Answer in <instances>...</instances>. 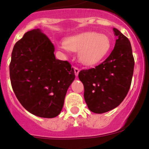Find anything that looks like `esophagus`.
Returning <instances> with one entry per match:
<instances>
[{
  "instance_id": "34e87169",
  "label": "esophagus",
  "mask_w": 149,
  "mask_h": 149,
  "mask_svg": "<svg viewBox=\"0 0 149 149\" xmlns=\"http://www.w3.org/2000/svg\"><path fill=\"white\" fill-rule=\"evenodd\" d=\"M74 73H75V75H77L79 73V72H80V69H79L77 67L74 66Z\"/></svg>"
}]
</instances>
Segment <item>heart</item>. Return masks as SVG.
Listing matches in <instances>:
<instances>
[{
	"mask_svg": "<svg viewBox=\"0 0 149 149\" xmlns=\"http://www.w3.org/2000/svg\"><path fill=\"white\" fill-rule=\"evenodd\" d=\"M60 48L78 52L80 62L85 65H95L103 60L110 51L111 40L104 33L86 32L67 38Z\"/></svg>",
	"mask_w": 149,
	"mask_h": 149,
	"instance_id": "b5f03b06",
	"label": "heart"
}]
</instances>
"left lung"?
Listing matches in <instances>:
<instances>
[{
  "label": "left lung",
  "instance_id": "8db88e82",
  "mask_svg": "<svg viewBox=\"0 0 149 149\" xmlns=\"http://www.w3.org/2000/svg\"><path fill=\"white\" fill-rule=\"evenodd\" d=\"M115 47L104 62L78 74L84 87V99L95 113H106L119 106L128 93L132 81L134 59L129 39L113 28Z\"/></svg>",
  "mask_w": 149,
  "mask_h": 149
}]
</instances>
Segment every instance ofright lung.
Segmentation results:
<instances>
[{
    "instance_id": "right-lung-1",
    "label": "right lung",
    "mask_w": 149,
    "mask_h": 149,
    "mask_svg": "<svg viewBox=\"0 0 149 149\" xmlns=\"http://www.w3.org/2000/svg\"><path fill=\"white\" fill-rule=\"evenodd\" d=\"M54 52L49 39L39 29H34L15 43L10 64L16 98L30 113L42 118L60 114L75 77L70 63L56 59Z\"/></svg>"
}]
</instances>
